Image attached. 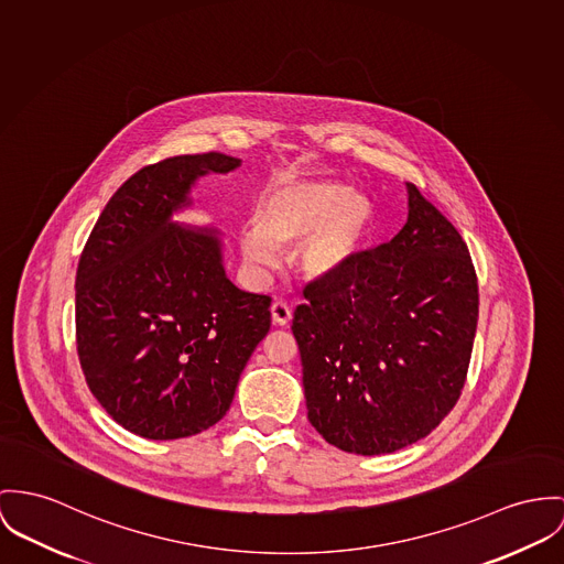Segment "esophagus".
I'll list each match as a JSON object with an SVG mask.
<instances>
[{
  "instance_id": "esophagus-1",
  "label": "esophagus",
  "mask_w": 564,
  "mask_h": 564,
  "mask_svg": "<svg viewBox=\"0 0 564 564\" xmlns=\"http://www.w3.org/2000/svg\"><path fill=\"white\" fill-rule=\"evenodd\" d=\"M270 315H272V322L276 326H288L290 319H292V308L283 303V301H276V303H272V306H270Z\"/></svg>"
}]
</instances>
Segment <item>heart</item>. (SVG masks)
<instances>
[{"instance_id":"heart-1","label":"heart","mask_w":564,"mask_h":564,"mask_svg":"<svg viewBox=\"0 0 564 564\" xmlns=\"http://www.w3.org/2000/svg\"><path fill=\"white\" fill-rule=\"evenodd\" d=\"M376 227V206L337 180H288L263 195L256 223L238 231V247L253 268L279 261V247L296 249L306 281H333L358 260Z\"/></svg>"}]
</instances>
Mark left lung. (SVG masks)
I'll list each match as a JSON object with an SVG mask.
<instances>
[{
    "label": "left lung",
    "mask_w": 564,
    "mask_h": 564,
    "mask_svg": "<svg viewBox=\"0 0 564 564\" xmlns=\"http://www.w3.org/2000/svg\"><path fill=\"white\" fill-rule=\"evenodd\" d=\"M408 220L341 276L313 281L292 333L308 423L354 455L432 434L455 408L477 335V272L459 231L414 184Z\"/></svg>",
    "instance_id": "left-lung-1"
}]
</instances>
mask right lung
<instances>
[{
	"label": "right lung",
	"instance_id": "add662e5",
	"mask_svg": "<svg viewBox=\"0 0 564 564\" xmlns=\"http://www.w3.org/2000/svg\"><path fill=\"white\" fill-rule=\"evenodd\" d=\"M240 159L184 154L130 175L96 220L75 283L77 351L107 414L148 440L210 430L270 330V296L225 274L215 227H184L202 175Z\"/></svg>",
	"mask_w": 564,
	"mask_h": 564
}]
</instances>
